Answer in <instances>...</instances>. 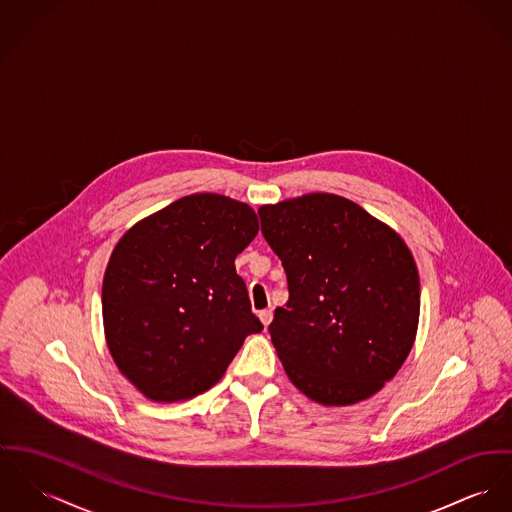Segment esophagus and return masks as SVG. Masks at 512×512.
I'll return each mask as SVG.
<instances>
[{
  "instance_id": "1",
  "label": "esophagus",
  "mask_w": 512,
  "mask_h": 512,
  "mask_svg": "<svg viewBox=\"0 0 512 512\" xmlns=\"http://www.w3.org/2000/svg\"><path fill=\"white\" fill-rule=\"evenodd\" d=\"M259 319H261V323L267 327V325L273 321V312H271V310H261V312H259Z\"/></svg>"
}]
</instances>
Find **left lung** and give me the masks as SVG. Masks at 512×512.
Instances as JSON below:
<instances>
[{"mask_svg": "<svg viewBox=\"0 0 512 512\" xmlns=\"http://www.w3.org/2000/svg\"><path fill=\"white\" fill-rule=\"evenodd\" d=\"M259 216L288 280L269 333L290 382L321 405L380 392L419 325V273L405 241L329 193L265 204Z\"/></svg>", "mask_w": 512, "mask_h": 512, "instance_id": "obj_1", "label": "left lung"}]
</instances>
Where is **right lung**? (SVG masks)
<instances>
[{
	"label": "right lung",
	"instance_id": "add662e5",
	"mask_svg": "<svg viewBox=\"0 0 512 512\" xmlns=\"http://www.w3.org/2000/svg\"><path fill=\"white\" fill-rule=\"evenodd\" d=\"M259 232L234 198H179L120 237L103 278V323L118 370L152 401L210 390L263 329L236 257Z\"/></svg>",
	"mask_w": 512,
	"mask_h": 512
}]
</instances>
